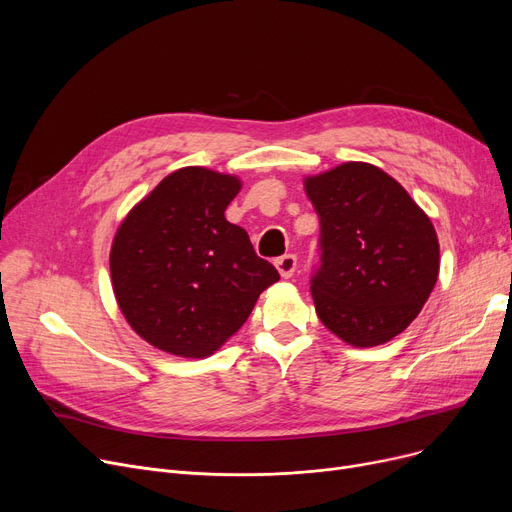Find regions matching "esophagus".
I'll use <instances>...</instances> for the list:
<instances>
[{"instance_id":"34e87169","label":"esophagus","mask_w":512,"mask_h":512,"mask_svg":"<svg viewBox=\"0 0 512 512\" xmlns=\"http://www.w3.org/2000/svg\"><path fill=\"white\" fill-rule=\"evenodd\" d=\"M274 265H276V270L280 272V276L286 280V278H290L294 274V270H297V257H294V255H282V257H278L274 261Z\"/></svg>"}]
</instances>
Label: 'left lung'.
Returning <instances> with one entry per match:
<instances>
[{
    "label": "left lung",
    "mask_w": 512,
    "mask_h": 512,
    "mask_svg": "<svg viewBox=\"0 0 512 512\" xmlns=\"http://www.w3.org/2000/svg\"><path fill=\"white\" fill-rule=\"evenodd\" d=\"M321 226V267L311 280L317 317L357 348L405 332L440 272L438 234L390 174L365 161L307 176Z\"/></svg>",
    "instance_id": "obj_1"
}]
</instances>
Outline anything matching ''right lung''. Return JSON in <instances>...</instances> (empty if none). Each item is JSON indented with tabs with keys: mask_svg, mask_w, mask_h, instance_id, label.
<instances>
[{
	"mask_svg": "<svg viewBox=\"0 0 512 512\" xmlns=\"http://www.w3.org/2000/svg\"><path fill=\"white\" fill-rule=\"evenodd\" d=\"M240 178L201 166L168 174L134 205L110 251L128 326L155 348L205 359L234 336L259 294L280 280L249 234L226 220Z\"/></svg>",
	"mask_w": 512,
	"mask_h": 512,
	"instance_id": "1",
	"label": "right lung"
}]
</instances>
